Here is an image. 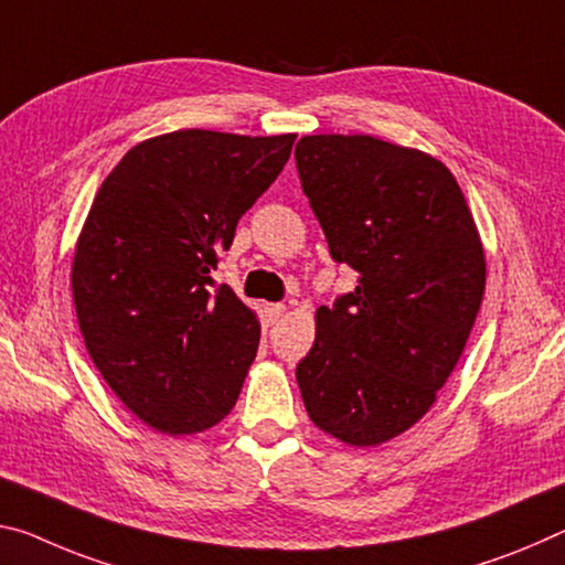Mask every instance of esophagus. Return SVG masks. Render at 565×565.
I'll return each instance as SVG.
<instances>
[{"mask_svg": "<svg viewBox=\"0 0 565 565\" xmlns=\"http://www.w3.org/2000/svg\"><path fill=\"white\" fill-rule=\"evenodd\" d=\"M284 311H286L284 303H268V307H266V321H268V324H276V321L284 317Z\"/></svg>", "mask_w": 565, "mask_h": 565, "instance_id": "1", "label": "esophagus"}]
</instances>
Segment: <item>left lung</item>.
<instances>
[{
  "label": "left lung",
  "instance_id": "obj_1",
  "mask_svg": "<svg viewBox=\"0 0 565 565\" xmlns=\"http://www.w3.org/2000/svg\"><path fill=\"white\" fill-rule=\"evenodd\" d=\"M301 188L356 289L317 309L297 366L311 423L354 447L409 429L458 364L486 291L468 201L440 160L372 136H307Z\"/></svg>",
  "mask_w": 565,
  "mask_h": 565
}]
</instances>
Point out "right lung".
<instances>
[{"instance_id":"1","label":"right lung","mask_w":565,"mask_h":565,"mask_svg":"<svg viewBox=\"0 0 565 565\" xmlns=\"http://www.w3.org/2000/svg\"><path fill=\"white\" fill-rule=\"evenodd\" d=\"M294 140L166 132L95 195L73 258L77 324L107 387L158 433H203L236 405L262 324L211 271Z\"/></svg>"}]
</instances>
